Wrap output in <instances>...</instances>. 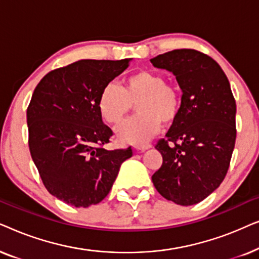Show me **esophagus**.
I'll list each match as a JSON object with an SVG mask.
<instances>
[{"label": "esophagus", "instance_id": "obj_1", "mask_svg": "<svg viewBox=\"0 0 259 259\" xmlns=\"http://www.w3.org/2000/svg\"><path fill=\"white\" fill-rule=\"evenodd\" d=\"M134 148H136L137 151H146L148 150V148H151V145L150 144H145V145H137V146H134Z\"/></svg>", "mask_w": 259, "mask_h": 259}]
</instances>
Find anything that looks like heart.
Returning <instances> with one entry per match:
<instances>
[{"label":"heart","mask_w":259,"mask_h":259,"mask_svg":"<svg viewBox=\"0 0 259 259\" xmlns=\"http://www.w3.org/2000/svg\"><path fill=\"white\" fill-rule=\"evenodd\" d=\"M136 104L138 114L116 128L121 143L144 145L159 132L161 121L172 123L178 118L180 99L178 92L166 83L160 74L140 70L127 77L122 90L108 83L99 95L98 108L106 122L116 125L128 114Z\"/></svg>","instance_id":"obj_1"}]
</instances>
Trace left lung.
I'll list each match as a JSON object with an SVG mask.
<instances>
[{
    "label": "left lung",
    "mask_w": 259,
    "mask_h": 259,
    "mask_svg": "<svg viewBox=\"0 0 259 259\" xmlns=\"http://www.w3.org/2000/svg\"><path fill=\"white\" fill-rule=\"evenodd\" d=\"M151 63L171 72L183 93L178 118L155 146L162 165L152 182L167 200L194 205L218 189L229 169L236 141L235 98L221 66L194 49H176Z\"/></svg>",
    "instance_id": "left-lung-1"
}]
</instances>
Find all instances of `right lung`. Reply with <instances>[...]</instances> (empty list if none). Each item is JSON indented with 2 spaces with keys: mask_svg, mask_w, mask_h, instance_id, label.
<instances>
[{
  "mask_svg": "<svg viewBox=\"0 0 259 259\" xmlns=\"http://www.w3.org/2000/svg\"><path fill=\"white\" fill-rule=\"evenodd\" d=\"M132 59L80 60L52 70L35 88L27 109L29 150L46 189L75 207L104 199L132 148L107 151L112 130L98 108L102 88Z\"/></svg>",
  "mask_w": 259,
  "mask_h": 259,
  "instance_id": "obj_1",
  "label": "right lung"
}]
</instances>
